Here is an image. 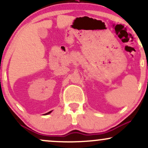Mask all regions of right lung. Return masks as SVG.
Listing matches in <instances>:
<instances>
[{
  "label": "right lung",
  "instance_id": "1",
  "mask_svg": "<svg viewBox=\"0 0 148 148\" xmlns=\"http://www.w3.org/2000/svg\"><path fill=\"white\" fill-rule=\"evenodd\" d=\"M51 112H52V111H49V112H48V113H46L45 115H48V114H49V113H51Z\"/></svg>",
  "mask_w": 148,
  "mask_h": 148
}]
</instances>
